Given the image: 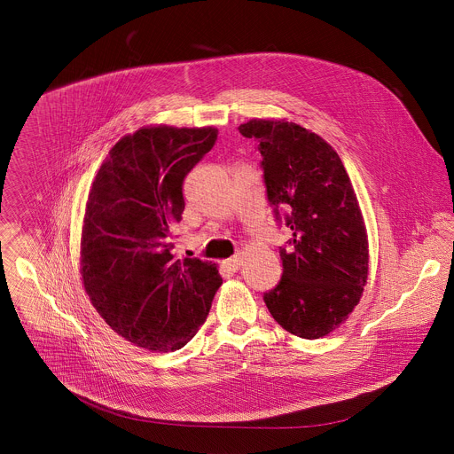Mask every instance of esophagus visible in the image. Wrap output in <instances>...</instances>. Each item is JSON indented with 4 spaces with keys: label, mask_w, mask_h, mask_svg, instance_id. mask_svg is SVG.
Listing matches in <instances>:
<instances>
[{
    "label": "esophagus",
    "mask_w": 454,
    "mask_h": 454,
    "mask_svg": "<svg viewBox=\"0 0 454 454\" xmlns=\"http://www.w3.org/2000/svg\"><path fill=\"white\" fill-rule=\"evenodd\" d=\"M241 255H234V257H231V259L223 260L222 262V267L225 269V270H229V272H236L239 267H241Z\"/></svg>",
    "instance_id": "esophagus-1"
}]
</instances>
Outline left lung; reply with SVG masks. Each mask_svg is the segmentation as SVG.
<instances>
[{
	"mask_svg": "<svg viewBox=\"0 0 454 454\" xmlns=\"http://www.w3.org/2000/svg\"><path fill=\"white\" fill-rule=\"evenodd\" d=\"M239 132L259 141L276 215L290 211L283 276L263 295L265 306L286 332L325 337L353 313L369 276L367 229L351 180L324 137L295 122L252 119Z\"/></svg>",
	"mask_w": 454,
	"mask_h": 454,
	"instance_id": "left-lung-1",
	"label": "left lung"
}]
</instances>
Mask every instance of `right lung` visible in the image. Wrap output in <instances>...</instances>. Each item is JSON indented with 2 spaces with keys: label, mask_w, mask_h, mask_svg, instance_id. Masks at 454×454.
Wrapping results in <instances>:
<instances>
[{
  "label": "right lung",
  "mask_w": 454,
  "mask_h": 454,
  "mask_svg": "<svg viewBox=\"0 0 454 454\" xmlns=\"http://www.w3.org/2000/svg\"><path fill=\"white\" fill-rule=\"evenodd\" d=\"M216 128L148 126L121 137L85 204L80 274L90 304L121 337L148 351L184 348L222 285L218 265L175 259L173 229L185 209L184 180Z\"/></svg>",
  "instance_id": "right-lung-1"
}]
</instances>
